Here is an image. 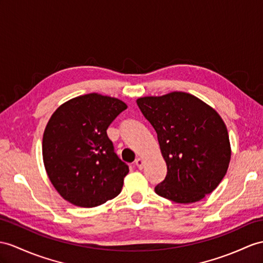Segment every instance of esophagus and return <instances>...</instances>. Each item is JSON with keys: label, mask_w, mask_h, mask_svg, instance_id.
I'll use <instances>...</instances> for the list:
<instances>
[{"label": "esophagus", "mask_w": 263, "mask_h": 263, "mask_svg": "<svg viewBox=\"0 0 263 263\" xmlns=\"http://www.w3.org/2000/svg\"><path fill=\"white\" fill-rule=\"evenodd\" d=\"M135 165L137 166V167H138L139 170H143V168H144V161H143V158L137 157V158L135 159Z\"/></svg>", "instance_id": "1"}]
</instances>
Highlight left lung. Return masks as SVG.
<instances>
[{
	"label": "left lung",
	"mask_w": 263,
	"mask_h": 263,
	"mask_svg": "<svg viewBox=\"0 0 263 263\" xmlns=\"http://www.w3.org/2000/svg\"><path fill=\"white\" fill-rule=\"evenodd\" d=\"M154 127L167 174L156 194L190 204L201 201L221 183L231 159L227 126L212 107L195 96L173 91L136 100Z\"/></svg>",
	"instance_id": "1"
}]
</instances>
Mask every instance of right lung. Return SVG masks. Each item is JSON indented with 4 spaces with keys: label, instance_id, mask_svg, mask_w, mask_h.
<instances>
[{
    "label": "right lung",
    "instance_id": "add662e5",
    "mask_svg": "<svg viewBox=\"0 0 263 263\" xmlns=\"http://www.w3.org/2000/svg\"><path fill=\"white\" fill-rule=\"evenodd\" d=\"M127 105L88 93L66 101L52 114L42 139L49 180L66 201L95 208L116 197L129 172L114 152L107 128Z\"/></svg>",
    "mask_w": 263,
    "mask_h": 263
}]
</instances>
